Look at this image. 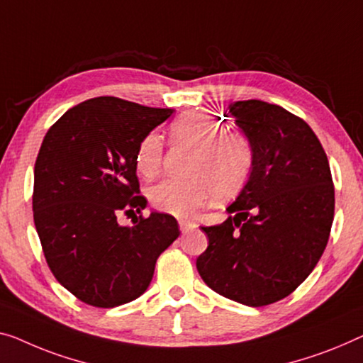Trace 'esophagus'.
<instances>
[{
  "label": "esophagus",
  "instance_id": "34e87169",
  "mask_svg": "<svg viewBox=\"0 0 363 363\" xmlns=\"http://www.w3.org/2000/svg\"><path fill=\"white\" fill-rule=\"evenodd\" d=\"M179 226H181V231L182 233H186V231L196 228V223L191 220H179Z\"/></svg>",
  "mask_w": 363,
  "mask_h": 363
}]
</instances>
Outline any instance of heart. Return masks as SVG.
I'll use <instances>...</instances> for the list:
<instances>
[{
	"mask_svg": "<svg viewBox=\"0 0 363 363\" xmlns=\"http://www.w3.org/2000/svg\"><path fill=\"white\" fill-rule=\"evenodd\" d=\"M172 143L196 148L187 179H164L150 189V202L160 212L189 216L210 199L236 196L250 179L254 148L241 132L225 130L218 118L207 112H186L169 125ZM164 145L151 132L140 140L135 166L140 176L151 179L163 163Z\"/></svg>",
	"mask_w": 363,
	"mask_h": 363,
	"instance_id": "b5f03b06",
	"label": "heart"
}]
</instances>
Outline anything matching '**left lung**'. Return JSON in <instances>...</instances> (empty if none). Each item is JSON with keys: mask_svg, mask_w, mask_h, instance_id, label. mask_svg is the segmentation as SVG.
<instances>
[{"mask_svg": "<svg viewBox=\"0 0 363 363\" xmlns=\"http://www.w3.org/2000/svg\"><path fill=\"white\" fill-rule=\"evenodd\" d=\"M254 148L252 172L223 223L202 226L203 282L247 306L289 296L323 256L334 220V184L320 140L303 118L269 102L228 106Z\"/></svg>", "mask_w": 363, "mask_h": 363, "instance_id": "left-lung-1", "label": "left lung"}]
</instances>
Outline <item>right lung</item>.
I'll return each instance as SVG.
<instances>
[{
	"label": "right lung",
	"mask_w": 363,
	"mask_h": 363,
	"mask_svg": "<svg viewBox=\"0 0 363 363\" xmlns=\"http://www.w3.org/2000/svg\"><path fill=\"white\" fill-rule=\"evenodd\" d=\"M172 112L101 96L65 112L43 138L34 167L35 230L55 279L91 306L138 298L156 259L181 233L167 213L140 215L133 226L117 221L147 207L135 153Z\"/></svg>",
	"instance_id": "obj_1"
}]
</instances>
